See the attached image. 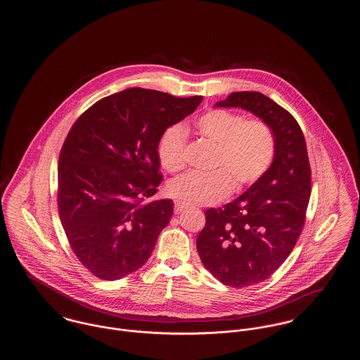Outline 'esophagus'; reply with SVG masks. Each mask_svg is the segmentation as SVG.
Returning <instances> with one entry per match:
<instances>
[{
	"mask_svg": "<svg viewBox=\"0 0 360 360\" xmlns=\"http://www.w3.org/2000/svg\"><path fill=\"white\" fill-rule=\"evenodd\" d=\"M184 209H186V205L185 204H182V202H175V205H174V212L178 214V213H181Z\"/></svg>",
	"mask_w": 360,
	"mask_h": 360,
	"instance_id": "esophagus-1",
	"label": "esophagus"
}]
</instances>
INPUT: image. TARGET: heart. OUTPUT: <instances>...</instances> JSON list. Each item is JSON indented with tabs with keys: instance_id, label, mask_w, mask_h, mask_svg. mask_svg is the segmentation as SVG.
Masks as SVG:
<instances>
[{
	"instance_id": "b5f03b06",
	"label": "heart",
	"mask_w": 360,
	"mask_h": 360,
	"mask_svg": "<svg viewBox=\"0 0 360 360\" xmlns=\"http://www.w3.org/2000/svg\"><path fill=\"white\" fill-rule=\"evenodd\" d=\"M195 132L216 144L209 174L188 172L169 184L167 191L185 205H212L223 201L233 188L244 190L270 170L278 141L274 129L263 120H245L241 115L213 109L194 121ZM188 135L181 125L167 128L158 141L160 166L170 174L186 165Z\"/></svg>"
}]
</instances>
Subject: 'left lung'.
I'll use <instances>...</instances> for the list:
<instances>
[{"label": "left lung", "instance_id": "1", "mask_svg": "<svg viewBox=\"0 0 360 360\" xmlns=\"http://www.w3.org/2000/svg\"><path fill=\"white\" fill-rule=\"evenodd\" d=\"M216 106L243 108L274 129V163L257 184L223 207L205 210L197 250L206 270L231 288L270 278L300 238L310 198V165L301 127L259 91L231 93Z\"/></svg>", "mask_w": 360, "mask_h": 360}]
</instances>
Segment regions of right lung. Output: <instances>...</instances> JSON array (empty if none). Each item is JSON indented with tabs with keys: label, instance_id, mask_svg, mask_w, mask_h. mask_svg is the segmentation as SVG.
<instances>
[{
	"label": "right lung",
	"instance_id": "1",
	"mask_svg": "<svg viewBox=\"0 0 360 360\" xmlns=\"http://www.w3.org/2000/svg\"><path fill=\"white\" fill-rule=\"evenodd\" d=\"M201 101L132 87L71 127L59 155L58 210L72 252L94 276L120 279L151 257L172 216V200H153L162 182L158 141Z\"/></svg>",
	"mask_w": 360,
	"mask_h": 360
}]
</instances>
